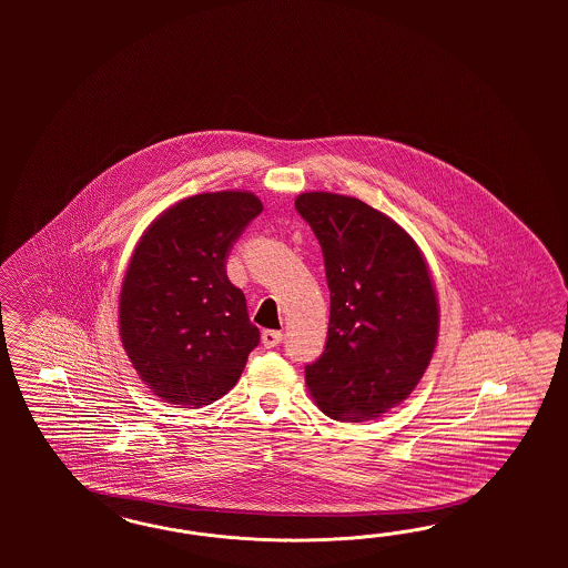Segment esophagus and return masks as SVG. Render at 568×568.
Wrapping results in <instances>:
<instances>
[{"label":"esophagus","instance_id":"34e87169","mask_svg":"<svg viewBox=\"0 0 568 568\" xmlns=\"http://www.w3.org/2000/svg\"><path fill=\"white\" fill-rule=\"evenodd\" d=\"M283 342V333L281 331H264L262 333V344H264V347H276V345L281 344Z\"/></svg>","mask_w":568,"mask_h":568}]
</instances>
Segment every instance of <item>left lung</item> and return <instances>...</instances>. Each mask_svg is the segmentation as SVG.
<instances>
[{
    "mask_svg": "<svg viewBox=\"0 0 568 568\" xmlns=\"http://www.w3.org/2000/svg\"><path fill=\"white\" fill-rule=\"evenodd\" d=\"M295 210L321 243L331 292L310 394L335 420H371L410 396L429 366L439 308L427 262L399 224L356 197L310 191Z\"/></svg>",
    "mask_w": 568,
    "mask_h": 568,
    "instance_id": "8db88e82",
    "label": "left lung"
}]
</instances>
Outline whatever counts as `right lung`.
Instances as JSON below:
<instances>
[{
  "label": "right lung",
  "instance_id": "right-lung-1",
  "mask_svg": "<svg viewBox=\"0 0 568 568\" xmlns=\"http://www.w3.org/2000/svg\"><path fill=\"white\" fill-rule=\"evenodd\" d=\"M262 212L247 191L200 193L148 226L122 281V347L155 396L200 408L240 381L260 331L226 256Z\"/></svg>",
  "mask_w": 568,
  "mask_h": 568
}]
</instances>
